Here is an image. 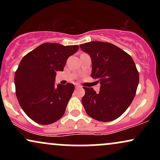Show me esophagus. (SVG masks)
<instances>
[{
	"label": "esophagus",
	"mask_w": 160,
	"mask_h": 160,
	"mask_svg": "<svg viewBox=\"0 0 160 160\" xmlns=\"http://www.w3.org/2000/svg\"><path fill=\"white\" fill-rule=\"evenodd\" d=\"M75 88H76V89H80V88H82V86L80 85H76L75 86Z\"/></svg>",
	"instance_id": "obj_1"
}]
</instances>
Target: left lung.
Returning a JSON list of instances; mask_svg holds the SVG:
<instances>
[{
    "instance_id": "obj_1",
    "label": "left lung",
    "mask_w": 160,
    "mask_h": 160,
    "mask_svg": "<svg viewBox=\"0 0 160 160\" xmlns=\"http://www.w3.org/2000/svg\"><path fill=\"white\" fill-rule=\"evenodd\" d=\"M80 47L92 61V78L98 79L100 91L83 87L82 104L89 117L102 122L120 117L132 102L139 74L132 58L110 43L92 41Z\"/></svg>"
}]
</instances>
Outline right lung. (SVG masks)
I'll return each mask as SVG.
<instances>
[{"label":"right lung","instance_id":"1","mask_svg":"<svg viewBox=\"0 0 160 160\" xmlns=\"http://www.w3.org/2000/svg\"><path fill=\"white\" fill-rule=\"evenodd\" d=\"M78 45L45 43L28 53L15 73L16 94L29 118L41 125L53 123L64 115L74 91L72 83L56 85L57 71H63Z\"/></svg>","mask_w":160,"mask_h":160}]
</instances>
